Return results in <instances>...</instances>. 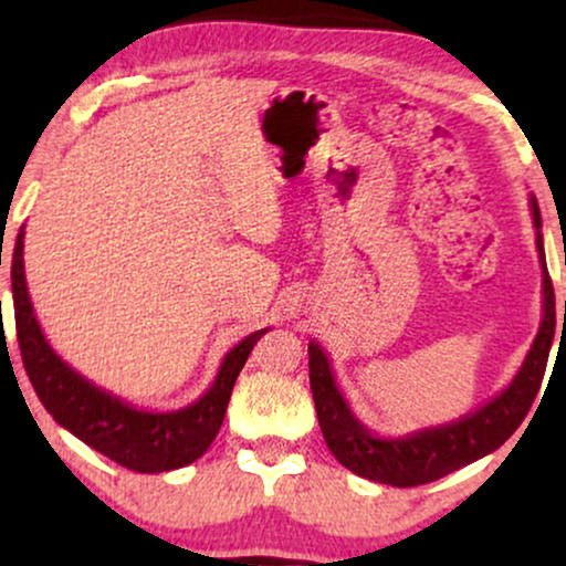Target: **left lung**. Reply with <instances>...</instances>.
I'll use <instances>...</instances> for the list:
<instances>
[{"mask_svg": "<svg viewBox=\"0 0 566 566\" xmlns=\"http://www.w3.org/2000/svg\"><path fill=\"white\" fill-rule=\"evenodd\" d=\"M533 228H536V249L544 269V317L536 333L528 356L515 374V379L497 397H492L480 410L469 412L453 423L426 428L402 439H379L364 428L336 387L328 356L323 348L310 340V389L317 410L323 439L328 443L340 464L352 469L364 480L392 484V488H418V484L441 480V476L457 472V469L472 464V461L488 457L500 449L515 428L528 416L533 400H536L541 379H544L548 352H552L556 307H554V284L546 269L544 238H541V212L536 197H531ZM566 315V302H564Z\"/></svg>", "mask_w": 566, "mask_h": 566, "instance_id": "8db88e82", "label": "left lung"}]
</instances>
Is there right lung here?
I'll return each mask as SVG.
<instances>
[{
    "label": "right lung",
    "instance_id": "add662e5",
    "mask_svg": "<svg viewBox=\"0 0 566 566\" xmlns=\"http://www.w3.org/2000/svg\"><path fill=\"white\" fill-rule=\"evenodd\" d=\"M22 238L12 253V300H14V325H18V344L22 364L35 395L41 397L43 408L51 412L59 426L82 439L94 451L105 453L107 459L133 472L156 474L192 464L210 449L218 436L222 418H226L230 392L241 374L251 348L264 336V331L251 333L228 352L214 377L212 387L181 410L148 412L135 410L120 397L105 392L82 374L71 369L59 354L48 346L41 325L35 321L33 305L25 284V264H22Z\"/></svg>",
    "mask_w": 566,
    "mask_h": 566
}]
</instances>
